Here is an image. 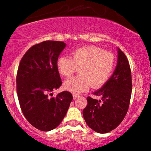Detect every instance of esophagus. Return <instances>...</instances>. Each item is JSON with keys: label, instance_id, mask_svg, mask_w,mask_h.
<instances>
[{"label": "esophagus", "instance_id": "esophagus-1", "mask_svg": "<svg viewBox=\"0 0 151 151\" xmlns=\"http://www.w3.org/2000/svg\"><path fill=\"white\" fill-rule=\"evenodd\" d=\"M73 98H74V99H77L80 98V96L77 95V94H73Z\"/></svg>", "mask_w": 151, "mask_h": 151}]
</instances>
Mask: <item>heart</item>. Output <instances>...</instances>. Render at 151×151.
<instances>
[{
	"instance_id": "b5f03b06",
	"label": "heart",
	"mask_w": 151,
	"mask_h": 151,
	"mask_svg": "<svg viewBox=\"0 0 151 151\" xmlns=\"http://www.w3.org/2000/svg\"><path fill=\"white\" fill-rule=\"evenodd\" d=\"M115 67V56L96 46L77 48L71 58L62 56L57 60V68L63 77H71L80 68V75L67 80L64 88L74 94L85 92L92 85L99 88L109 80Z\"/></svg>"
}]
</instances>
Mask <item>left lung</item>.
<instances>
[{
  "instance_id": "left-lung-1",
  "label": "left lung",
  "mask_w": 151,
  "mask_h": 151,
  "mask_svg": "<svg viewBox=\"0 0 151 151\" xmlns=\"http://www.w3.org/2000/svg\"><path fill=\"white\" fill-rule=\"evenodd\" d=\"M132 91L129 60L118 49V64L113 74L101 89L93 93L101 96V100L87 97L88 104L83 109L87 125L100 134L107 133L118 127L128 112Z\"/></svg>"
}]
</instances>
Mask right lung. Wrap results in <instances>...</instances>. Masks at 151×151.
<instances>
[{
	"label": "right lung",
	"instance_id": "right-lung-1",
	"mask_svg": "<svg viewBox=\"0 0 151 151\" xmlns=\"http://www.w3.org/2000/svg\"><path fill=\"white\" fill-rule=\"evenodd\" d=\"M66 47L63 42L45 41L30 47L20 60L17 73V93L24 116L44 132L59 126L66 115L72 94L50 93L62 85L57 60Z\"/></svg>",
	"mask_w": 151,
	"mask_h": 151
}]
</instances>
